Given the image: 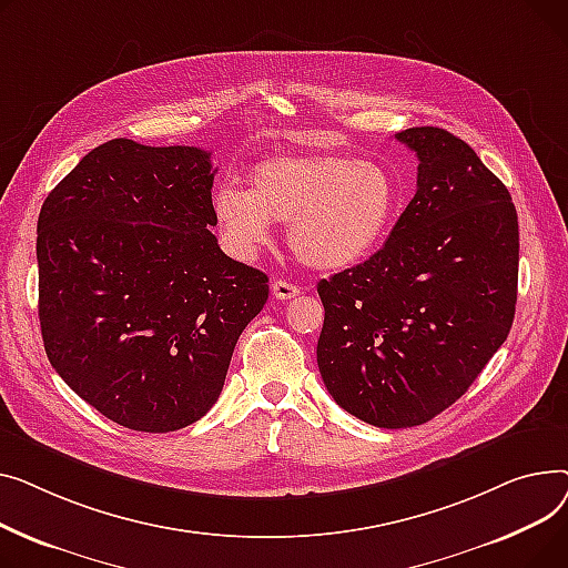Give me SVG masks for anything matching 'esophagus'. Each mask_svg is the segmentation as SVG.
I'll use <instances>...</instances> for the list:
<instances>
[{"label":"esophagus","instance_id":"esophagus-1","mask_svg":"<svg viewBox=\"0 0 568 568\" xmlns=\"http://www.w3.org/2000/svg\"><path fill=\"white\" fill-rule=\"evenodd\" d=\"M271 291H273V295H275L277 300H291V297L300 295V286H295V284L286 282V280H275L273 286H271Z\"/></svg>","mask_w":568,"mask_h":568}]
</instances>
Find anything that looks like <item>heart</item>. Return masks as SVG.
<instances>
[{"label":"heart","mask_w":568,"mask_h":568,"mask_svg":"<svg viewBox=\"0 0 568 568\" xmlns=\"http://www.w3.org/2000/svg\"><path fill=\"white\" fill-rule=\"evenodd\" d=\"M398 209L396 181L372 158L293 151L261 160L250 190L215 192V220L231 247L250 254L271 239V220L288 222V245L312 268L339 271L369 256Z\"/></svg>","instance_id":"obj_1"}]
</instances>
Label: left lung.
<instances>
[{
    "mask_svg": "<svg viewBox=\"0 0 568 568\" xmlns=\"http://www.w3.org/2000/svg\"><path fill=\"white\" fill-rule=\"evenodd\" d=\"M417 192L385 245L318 282L316 346L332 398L378 428L419 426L460 398L505 344L518 297V215L479 155L408 128Z\"/></svg>",
    "mask_w": 568,
    "mask_h": 568,
    "instance_id": "1",
    "label": "left lung"
}]
</instances>
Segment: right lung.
I'll use <instances>...</instances> for the list:
<instances>
[{"mask_svg":"<svg viewBox=\"0 0 568 568\" xmlns=\"http://www.w3.org/2000/svg\"><path fill=\"white\" fill-rule=\"evenodd\" d=\"M211 153L112 140L39 215V318L54 372L108 419L166 433L202 419L268 275L211 226Z\"/></svg>","mask_w":568,"mask_h":568,"instance_id":"right-lung-1","label":"right lung"}]
</instances>
